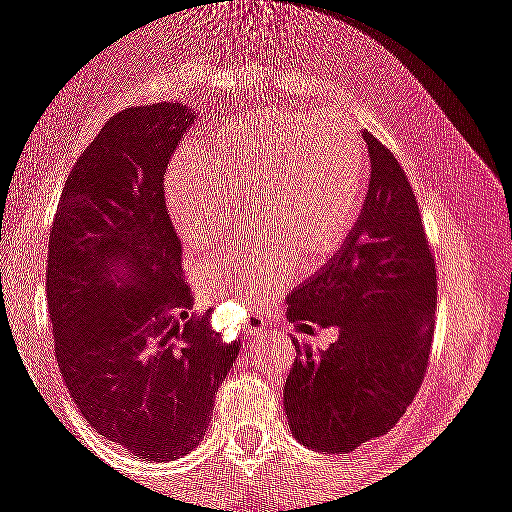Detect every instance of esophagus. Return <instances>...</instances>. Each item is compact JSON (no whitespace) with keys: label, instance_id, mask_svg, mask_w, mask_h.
Listing matches in <instances>:
<instances>
[{"label":"esophagus","instance_id":"obj_1","mask_svg":"<svg viewBox=\"0 0 512 512\" xmlns=\"http://www.w3.org/2000/svg\"><path fill=\"white\" fill-rule=\"evenodd\" d=\"M246 334L251 339H256V337H264L266 334V319H264V314H253L251 319L246 321Z\"/></svg>","mask_w":512,"mask_h":512}]
</instances>
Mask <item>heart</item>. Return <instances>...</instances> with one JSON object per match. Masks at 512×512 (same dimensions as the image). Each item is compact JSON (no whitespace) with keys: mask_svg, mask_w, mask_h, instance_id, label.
Here are the masks:
<instances>
[{"mask_svg":"<svg viewBox=\"0 0 512 512\" xmlns=\"http://www.w3.org/2000/svg\"><path fill=\"white\" fill-rule=\"evenodd\" d=\"M369 163L362 140L337 118L271 110L223 125L208 148L173 158L165 201L188 246L216 243L246 211L253 226L198 266L206 291L261 301L301 259L319 266L362 218Z\"/></svg>","mask_w":512,"mask_h":512,"instance_id":"heart-1","label":"heart"}]
</instances>
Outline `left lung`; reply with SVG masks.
Masks as SVG:
<instances>
[{"instance_id":"obj_1","label":"left lung","mask_w":512,"mask_h":512,"mask_svg":"<svg viewBox=\"0 0 512 512\" xmlns=\"http://www.w3.org/2000/svg\"><path fill=\"white\" fill-rule=\"evenodd\" d=\"M372 178L362 218L334 261L291 291L289 319L337 326L314 354L296 347L284 384L289 427L301 445L344 455L392 430L412 405L435 334L437 274L420 206L392 153L364 133Z\"/></svg>"}]
</instances>
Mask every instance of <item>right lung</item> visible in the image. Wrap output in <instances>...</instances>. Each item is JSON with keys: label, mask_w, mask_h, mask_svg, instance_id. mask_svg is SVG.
<instances>
[{"label": "right lung", "mask_w": 512, "mask_h": 512, "mask_svg": "<svg viewBox=\"0 0 512 512\" xmlns=\"http://www.w3.org/2000/svg\"><path fill=\"white\" fill-rule=\"evenodd\" d=\"M193 113L178 102L115 115L67 175L47 253L55 354L77 410L143 460L206 435L241 342L198 316L180 276L165 168Z\"/></svg>", "instance_id": "add662e5"}]
</instances>
